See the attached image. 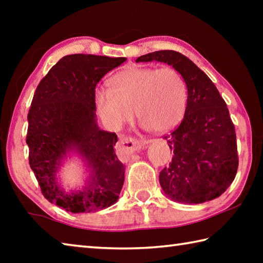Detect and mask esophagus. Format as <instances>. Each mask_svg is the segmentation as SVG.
<instances>
[{
  "label": "esophagus",
  "mask_w": 263,
  "mask_h": 263,
  "mask_svg": "<svg viewBox=\"0 0 263 263\" xmlns=\"http://www.w3.org/2000/svg\"><path fill=\"white\" fill-rule=\"evenodd\" d=\"M148 141L146 140H138L136 138L132 137H125L123 136L119 138V142H118V147L121 151L125 153H132L135 151L140 149L142 146L147 144Z\"/></svg>",
  "instance_id": "obj_1"
}]
</instances>
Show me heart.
<instances>
[{
    "mask_svg": "<svg viewBox=\"0 0 263 263\" xmlns=\"http://www.w3.org/2000/svg\"><path fill=\"white\" fill-rule=\"evenodd\" d=\"M109 90L97 89L95 106L102 119L119 128L136 117L146 130L161 133L179 124L185 114L188 90L174 67L132 66L108 80Z\"/></svg>",
    "mask_w": 263,
    "mask_h": 263,
    "instance_id": "obj_1",
    "label": "heart"
}]
</instances>
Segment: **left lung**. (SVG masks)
I'll list each match as a JSON object with an SVG mask.
<instances>
[{
	"mask_svg": "<svg viewBox=\"0 0 263 263\" xmlns=\"http://www.w3.org/2000/svg\"><path fill=\"white\" fill-rule=\"evenodd\" d=\"M136 61L173 66L188 89L183 119L163 137L174 154L159 175L163 193L174 202L186 204L219 197L233 182L239 160L235 128L218 89L202 69L176 51L148 53Z\"/></svg>",
	"mask_w": 263,
	"mask_h": 263,
	"instance_id": "1",
	"label": "left lung"
}]
</instances>
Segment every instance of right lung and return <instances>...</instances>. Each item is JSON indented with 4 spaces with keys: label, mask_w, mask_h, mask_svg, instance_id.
Here are the masks:
<instances>
[{
    "label": "right lung",
    "mask_w": 263,
    "mask_h": 263,
    "mask_svg": "<svg viewBox=\"0 0 263 263\" xmlns=\"http://www.w3.org/2000/svg\"><path fill=\"white\" fill-rule=\"evenodd\" d=\"M126 58L66 55L39 82L28 114L29 163L48 202L73 213L95 212L119 198L125 168L115 153L117 136L96 123L95 88ZM75 150L91 171L81 191L66 193L56 173L65 154Z\"/></svg>",
    "instance_id": "right-lung-1"
}]
</instances>
